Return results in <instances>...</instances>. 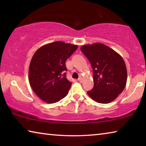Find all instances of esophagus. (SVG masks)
I'll return each instance as SVG.
<instances>
[{"label": "esophagus", "instance_id": "1", "mask_svg": "<svg viewBox=\"0 0 146 146\" xmlns=\"http://www.w3.org/2000/svg\"><path fill=\"white\" fill-rule=\"evenodd\" d=\"M78 82H80V83H82L83 82V80H82V77H80L78 78Z\"/></svg>", "mask_w": 146, "mask_h": 146}]
</instances>
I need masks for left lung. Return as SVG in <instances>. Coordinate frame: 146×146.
Returning a JSON list of instances; mask_svg holds the SVG:
<instances>
[{"instance_id":"1","label":"left lung","mask_w":146,"mask_h":146,"mask_svg":"<svg viewBox=\"0 0 146 146\" xmlns=\"http://www.w3.org/2000/svg\"><path fill=\"white\" fill-rule=\"evenodd\" d=\"M80 49L93 69L94 86L88 95L98 103L112 102L127 82V69L122 56L101 43L87 44Z\"/></svg>"}]
</instances>
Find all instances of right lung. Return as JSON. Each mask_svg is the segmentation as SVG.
<instances>
[{
    "label": "right lung",
    "mask_w": 146,
    "mask_h": 146,
    "mask_svg": "<svg viewBox=\"0 0 146 146\" xmlns=\"http://www.w3.org/2000/svg\"><path fill=\"white\" fill-rule=\"evenodd\" d=\"M78 46L55 42L39 48L32 57L29 81L36 95L47 103H55L68 95L71 84L66 78V61Z\"/></svg>",
    "instance_id": "1"
}]
</instances>
